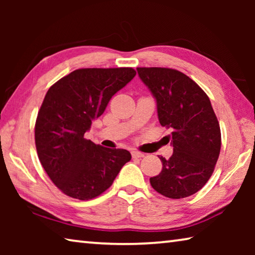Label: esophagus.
I'll list each match as a JSON object with an SVG mask.
<instances>
[{
	"instance_id": "34e87169",
	"label": "esophagus",
	"mask_w": 255,
	"mask_h": 255,
	"mask_svg": "<svg viewBox=\"0 0 255 255\" xmlns=\"http://www.w3.org/2000/svg\"><path fill=\"white\" fill-rule=\"evenodd\" d=\"M131 156L133 158H141V157H144V154L140 153V152H137V150H132Z\"/></svg>"
}]
</instances>
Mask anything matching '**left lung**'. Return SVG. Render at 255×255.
I'll return each instance as SVG.
<instances>
[{"label":"left lung","instance_id":"obj_1","mask_svg":"<svg viewBox=\"0 0 255 255\" xmlns=\"http://www.w3.org/2000/svg\"><path fill=\"white\" fill-rule=\"evenodd\" d=\"M137 72L156 100L159 124L172 130L173 154L159 157L162 171L149 182L171 199L191 196L209 180L221 152V128L209 98L176 70L138 67Z\"/></svg>","mask_w":255,"mask_h":255}]
</instances>
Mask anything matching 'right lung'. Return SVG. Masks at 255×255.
Here are the masks:
<instances>
[{
  "label": "right lung",
  "mask_w": 255,
  "mask_h": 255,
  "mask_svg": "<svg viewBox=\"0 0 255 255\" xmlns=\"http://www.w3.org/2000/svg\"><path fill=\"white\" fill-rule=\"evenodd\" d=\"M131 67L81 68L51 85L38 112L34 140L46 173L60 191L79 200L100 196L131 155L85 139L110 99L130 82Z\"/></svg>",
  "instance_id": "add662e5"
}]
</instances>
